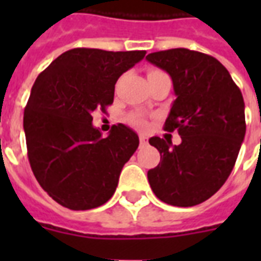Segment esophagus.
<instances>
[{
  "mask_svg": "<svg viewBox=\"0 0 261 261\" xmlns=\"http://www.w3.org/2000/svg\"><path fill=\"white\" fill-rule=\"evenodd\" d=\"M148 144V141H147V138H145V137H140V147H145V145H147Z\"/></svg>",
  "mask_w": 261,
  "mask_h": 261,
  "instance_id": "34e87169",
  "label": "esophagus"
}]
</instances>
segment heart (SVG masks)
<instances>
[{
	"label": "heart",
	"mask_w": 261,
	"mask_h": 261,
	"mask_svg": "<svg viewBox=\"0 0 261 261\" xmlns=\"http://www.w3.org/2000/svg\"><path fill=\"white\" fill-rule=\"evenodd\" d=\"M159 72H162V71H158V69H151L149 72H148V76L149 75H153V74H159ZM128 121H130L131 124L137 127V128H147L148 125V121L145 119V116L141 113H133L128 116Z\"/></svg>",
	"instance_id": "heart-1"
}]
</instances>
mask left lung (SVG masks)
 Returning a JSON list of instances; mask_svg holds the SVG:
<instances>
[{"label":"left lung","instance_id":"left-lung-1","mask_svg":"<svg viewBox=\"0 0 261 261\" xmlns=\"http://www.w3.org/2000/svg\"><path fill=\"white\" fill-rule=\"evenodd\" d=\"M147 60L172 78L176 100L165 130L181 137L179 145L149 138L161 162L148 170V181L161 201L193 207L218 192L235 166L246 133L243 96L228 69L208 54L170 48Z\"/></svg>","mask_w":261,"mask_h":261}]
</instances>
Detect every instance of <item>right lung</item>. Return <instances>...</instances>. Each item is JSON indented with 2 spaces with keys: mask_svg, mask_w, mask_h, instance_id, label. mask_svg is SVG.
Wrapping results in <instances>:
<instances>
[{
  "mask_svg": "<svg viewBox=\"0 0 261 261\" xmlns=\"http://www.w3.org/2000/svg\"><path fill=\"white\" fill-rule=\"evenodd\" d=\"M144 50L72 48L37 76L23 113L28 158L43 190L69 210H92L110 200L120 172L140 140L124 124L106 138L92 113L113 103L120 75L145 57Z\"/></svg>",
  "mask_w": 261,
  "mask_h": 261,
  "instance_id": "obj_1",
  "label": "right lung"
}]
</instances>
